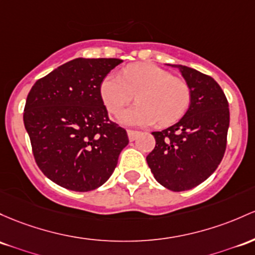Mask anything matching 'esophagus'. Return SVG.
<instances>
[{"mask_svg": "<svg viewBox=\"0 0 255 255\" xmlns=\"http://www.w3.org/2000/svg\"><path fill=\"white\" fill-rule=\"evenodd\" d=\"M127 134H128V139H129L130 141H133V140H135L136 136L139 135V132H136V130L128 129V130H127Z\"/></svg>", "mask_w": 255, "mask_h": 255, "instance_id": "34e87169", "label": "esophagus"}]
</instances>
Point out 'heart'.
I'll return each mask as SVG.
<instances>
[{
	"mask_svg": "<svg viewBox=\"0 0 255 255\" xmlns=\"http://www.w3.org/2000/svg\"><path fill=\"white\" fill-rule=\"evenodd\" d=\"M134 94L138 104L119 116L126 125L151 126L158 121L170 125L185 115L191 103V91L185 81L150 63L127 66L122 75L110 72L100 85V96L111 114H119Z\"/></svg>",
	"mask_w": 255,
	"mask_h": 255,
	"instance_id": "heart-1",
	"label": "heart"
}]
</instances>
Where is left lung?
Returning a JSON list of instances; mask_svg holds the SVG:
<instances>
[{"instance_id": "left-lung-1", "label": "left lung", "mask_w": 255, "mask_h": 255, "mask_svg": "<svg viewBox=\"0 0 255 255\" xmlns=\"http://www.w3.org/2000/svg\"><path fill=\"white\" fill-rule=\"evenodd\" d=\"M172 66L189 85L191 103L175 125L152 132L156 145L146 161L161 185L185 191L203 183L222 162L230 111L223 89L211 76L184 65Z\"/></svg>"}]
</instances>
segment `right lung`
Masks as SVG:
<instances>
[{
    "mask_svg": "<svg viewBox=\"0 0 255 255\" xmlns=\"http://www.w3.org/2000/svg\"><path fill=\"white\" fill-rule=\"evenodd\" d=\"M121 59L77 58L36 81L24 109L38 168L59 186L92 191L111 177L129 142L109 120L100 85Z\"/></svg>",
    "mask_w": 255,
    "mask_h": 255,
    "instance_id": "right-lung-1",
    "label": "right lung"
}]
</instances>
